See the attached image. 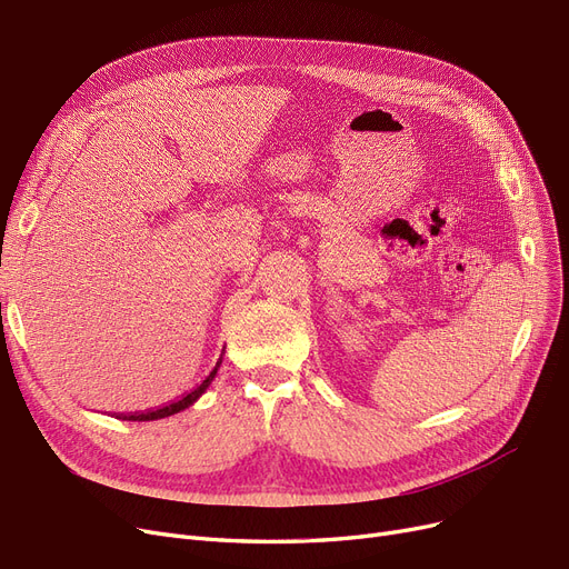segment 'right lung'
<instances>
[{"instance_id": "obj_1", "label": "right lung", "mask_w": 569, "mask_h": 569, "mask_svg": "<svg viewBox=\"0 0 569 569\" xmlns=\"http://www.w3.org/2000/svg\"><path fill=\"white\" fill-rule=\"evenodd\" d=\"M220 362H223V353H220V358H218L216 367H213L211 372H209V377H207V379H204L200 386L192 388L190 392H186L183 398H179V400H174V402H169V405H164V407H158V409H148V411H134V413H118V418H122V421H158V418H167V416H171V413H179V411H183V409L192 407L197 400L202 398V392H204V390L211 386V381L216 379Z\"/></svg>"}]
</instances>
